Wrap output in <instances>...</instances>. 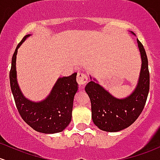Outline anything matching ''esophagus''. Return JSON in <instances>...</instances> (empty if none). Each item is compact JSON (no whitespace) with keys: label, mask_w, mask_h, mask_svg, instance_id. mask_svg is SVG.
Returning <instances> with one entry per match:
<instances>
[{"label":"esophagus","mask_w":160,"mask_h":160,"mask_svg":"<svg viewBox=\"0 0 160 160\" xmlns=\"http://www.w3.org/2000/svg\"><path fill=\"white\" fill-rule=\"evenodd\" d=\"M87 76L85 74V73H78L77 76V83L80 86H83L85 85L86 83H87Z\"/></svg>","instance_id":"1"}]
</instances>
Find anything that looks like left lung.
<instances>
[{
    "mask_svg": "<svg viewBox=\"0 0 160 160\" xmlns=\"http://www.w3.org/2000/svg\"><path fill=\"white\" fill-rule=\"evenodd\" d=\"M138 44L142 66L139 82L131 96L118 99L94 81L89 82L86 86L85 90L91 102L92 121L102 131L117 132L127 128L138 119L144 108L150 90V72L144 47L138 39Z\"/></svg>",
    "mask_w": 160,
    "mask_h": 160,
    "instance_id": "left-lung-1",
    "label": "left lung"
}]
</instances>
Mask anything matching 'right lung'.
I'll return each instance as SVG.
<instances>
[{"label":"right lung","instance_id":"obj_1","mask_svg":"<svg viewBox=\"0 0 160 160\" xmlns=\"http://www.w3.org/2000/svg\"><path fill=\"white\" fill-rule=\"evenodd\" d=\"M29 36L26 35L22 38L12 57L10 83L16 106L24 122L36 131L44 134L61 132L71 121L73 98L78 89L77 73L59 78L50 95L44 101L32 102L26 99L22 96L17 81L16 58L17 49Z\"/></svg>","mask_w":160,"mask_h":160}]
</instances>
